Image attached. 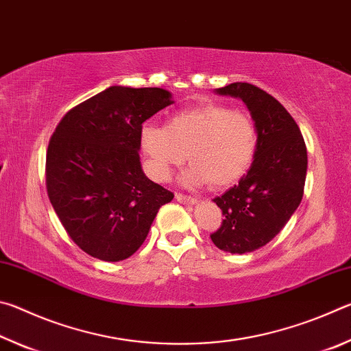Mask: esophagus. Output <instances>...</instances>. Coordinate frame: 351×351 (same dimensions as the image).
<instances>
[{
  "label": "esophagus",
  "instance_id": "esophagus-1",
  "mask_svg": "<svg viewBox=\"0 0 351 351\" xmlns=\"http://www.w3.org/2000/svg\"><path fill=\"white\" fill-rule=\"evenodd\" d=\"M176 199L182 204H195L198 201L197 198L190 197V195H184V193H176Z\"/></svg>",
  "mask_w": 351,
  "mask_h": 351
}]
</instances>
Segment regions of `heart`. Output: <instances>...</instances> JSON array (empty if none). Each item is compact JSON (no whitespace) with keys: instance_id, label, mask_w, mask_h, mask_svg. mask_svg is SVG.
Masks as SVG:
<instances>
[{"instance_id":"b5f03b06","label":"heart","mask_w":351,"mask_h":351,"mask_svg":"<svg viewBox=\"0 0 351 351\" xmlns=\"http://www.w3.org/2000/svg\"><path fill=\"white\" fill-rule=\"evenodd\" d=\"M142 150L156 180L167 181L175 169L187 186H230L245 176L257 150V128L246 112L209 104L171 116L165 127L148 123L141 132Z\"/></svg>"}]
</instances>
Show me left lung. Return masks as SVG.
<instances>
[{
  "label": "left lung",
  "mask_w": 351,
  "mask_h": 351,
  "mask_svg": "<svg viewBox=\"0 0 351 351\" xmlns=\"http://www.w3.org/2000/svg\"><path fill=\"white\" fill-rule=\"evenodd\" d=\"M221 96L239 97L257 128V150L239 184L213 199L224 219L210 239L218 249L246 254L280 232L304 197L306 147L299 125L283 105L251 83L218 88Z\"/></svg>",
  "instance_id": "left-lung-1"
}]
</instances>
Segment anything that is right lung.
I'll return each mask as SVG.
<instances>
[{
    "label": "right lung",
    "mask_w": 351,
    "mask_h": 351,
    "mask_svg": "<svg viewBox=\"0 0 351 351\" xmlns=\"http://www.w3.org/2000/svg\"><path fill=\"white\" fill-rule=\"evenodd\" d=\"M171 104L162 88L110 86L58 122L46 152L47 197L71 240L91 257L128 258L159 207L173 199L139 161L142 123Z\"/></svg>",
    "instance_id": "1"
}]
</instances>
